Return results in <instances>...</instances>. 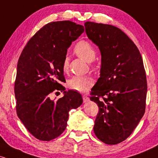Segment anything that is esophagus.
Masks as SVG:
<instances>
[{"label":"esophagus","instance_id":"obj_1","mask_svg":"<svg viewBox=\"0 0 158 158\" xmlns=\"http://www.w3.org/2000/svg\"><path fill=\"white\" fill-rule=\"evenodd\" d=\"M82 98H83V101H84V102H87L89 101V97H87L86 95H83Z\"/></svg>","mask_w":158,"mask_h":158}]
</instances>
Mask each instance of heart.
<instances>
[{
    "label": "heart",
    "instance_id": "b5f03b06",
    "mask_svg": "<svg viewBox=\"0 0 158 158\" xmlns=\"http://www.w3.org/2000/svg\"><path fill=\"white\" fill-rule=\"evenodd\" d=\"M74 52L79 58L87 62H91L96 57V51L91 44L86 41H80L76 44ZM68 59L65 58L62 64L64 71L68 69ZM94 84V80L89 76H75L68 81V87L78 92L87 91Z\"/></svg>",
    "mask_w": 158,
    "mask_h": 158
}]
</instances>
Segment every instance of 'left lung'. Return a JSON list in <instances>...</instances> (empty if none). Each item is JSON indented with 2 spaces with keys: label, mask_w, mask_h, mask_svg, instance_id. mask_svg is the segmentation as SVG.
<instances>
[{
  "label": "left lung",
  "mask_w": 158,
  "mask_h": 158,
  "mask_svg": "<svg viewBox=\"0 0 158 158\" xmlns=\"http://www.w3.org/2000/svg\"><path fill=\"white\" fill-rule=\"evenodd\" d=\"M85 27L102 57L100 77L90 98L99 107L94 133L106 144H118L131 135L145 113L147 82L142 56L120 29L90 21Z\"/></svg>",
  "instance_id": "left-lung-1"
}]
</instances>
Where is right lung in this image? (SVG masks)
Here are the masks:
<instances>
[{
  "label": "right lung",
  "instance_id": "add662e5",
  "mask_svg": "<svg viewBox=\"0 0 158 158\" xmlns=\"http://www.w3.org/2000/svg\"><path fill=\"white\" fill-rule=\"evenodd\" d=\"M84 30L82 25L70 21L50 22L32 36L20 56L15 81L16 111L29 132L40 140L61 135L69 111L82 104L80 94L67 91L60 83L65 81L62 64L68 49ZM59 90L63 97L50 99V94Z\"/></svg>",
  "mask_w": 158,
  "mask_h": 158
}]
</instances>
